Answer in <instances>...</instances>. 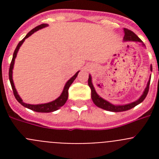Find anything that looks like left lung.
Segmentation results:
<instances>
[{
  "mask_svg": "<svg viewBox=\"0 0 159 159\" xmlns=\"http://www.w3.org/2000/svg\"><path fill=\"white\" fill-rule=\"evenodd\" d=\"M124 37H123V40L124 41H134L137 42V43H143L139 38L138 37V36L136 34H134V32L132 31L129 30L127 29H124ZM143 45H144L143 43ZM151 71H152V66H151ZM150 83H151V78L149 80L148 83H147V88H145V91L143 92V94L141 95L139 99L138 100L134 101L133 102H130L128 104L125 105H114L111 104V102H109L108 101L105 100L102 98H101L98 94L95 92V88H94L93 84L92 82V77L91 75H89V78H88V86L91 88V91H92V99L93 102L96 105L97 107L102 108V109H104L106 111H114V112H120V111H125L130 110L131 108L134 107L135 106H137L138 104H139L140 102H143L145 98L147 97V93L149 92V87H150Z\"/></svg>",
  "mask_w": 159,
  "mask_h": 159,
  "instance_id": "left-lung-1",
  "label": "left lung"
}]
</instances>
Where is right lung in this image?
Instances as JSON below:
<instances>
[{"instance_id":"obj_1","label":"right lung","mask_w":159,"mask_h":159,"mask_svg":"<svg viewBox=\"0 0 159 159\" xmlns=\"http://www.w3.org/2000/svg\"><path fill=\"white\" fill-rule=\"evenodd\" d=\"M47 26H48V24H42V25H38V26H36V28L32 29V30H31L30 32H29V33L25 36V37L24 38L23 40H20V41L19 42V43L17 44V46H16V49H15V51H14L13 52V56H12V61H11V64H10V67H9V71H8V77H9V80H10L11 86H12V92H13V95L14 96H15V98L16 99V100H17L18 102L22 105V106L29 108V109H30V110L34 111H36V112H45V113L55 111L58 110L59 108H60L61 107L64 106V105L65 104L66 101H67V98H68V89H69L70 86H71V84L73 83V81L75 80V78H76L77 75H78L79 71H77L75 75H73V76L66 83L65 86H64V90H63V92L57 99H55V100L52 101V102H48V103L34 105V104H28V103H25V102H24L23 100L20 99V97L19 96L17 92H16V88H15V86H14L13 80H12V69H13L14 61H15V58H16V57L18 50H19L20 47L21 46L22 43H23V42L25 41V39L29 37V36H30L32 34H33L35 32L38 31L39 29H43V28L47 27Z\"/></svg>"}]
</instances>
